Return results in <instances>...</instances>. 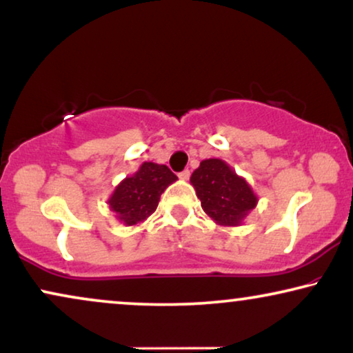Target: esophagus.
Listing matches in <instances>:
<instances>
[{
  "mask_svg": "<svg viewBox=\"0 0 353 353\" xmlns=\"http://www.w3.org/2000/svg\"><path fill=\"white\" fill-rule=\"evenodd\" d=\"M190 175H191L190 170H183V172L178 173V176H180L181 180H188V178H190Z\"/></svg>",
  "mask_w": 353,
  "mask_h": 353,
  "instance_id": "34e87169",
  "label": "esophagus"
}]
</instances>
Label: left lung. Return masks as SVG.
<instances>
[{"mask_svg": "<svg viewBox=\"0 0 353 353\" xmlns=\"http://www.w3.org/2000/svg\"><path fill=\"white\" fill-rule=\"evenodd\" d=\"M202 210L215 223L238 226L257 205L249 183L221 159H205L191 175Z\"/></svg>", "mask_w": 353, "mask_h": 353, "instance_id": "1", "label": "left lung"}]
</instances>
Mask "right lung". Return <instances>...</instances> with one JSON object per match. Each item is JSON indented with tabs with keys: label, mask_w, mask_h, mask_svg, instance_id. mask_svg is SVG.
Listing matches in <instances>:
<instances>
[{
	"label": "right lung",
	"mask_w": 353,
	"mask_h": 353,
	"mask_svg": "<svg viewBox=\"0 0 353 353\" xmlns=\"http://www.w3.org/2000/svg\"><path fill=\"white\" fill-rule=\"evenodd\" d=\"M173 181L176 175L167 165L143 162L134 175L120 181L108 204L123 225H138L156 212L161 194Z\"/></svg>",
	"instance_id": "right-lung-1"
}]
</instances>
